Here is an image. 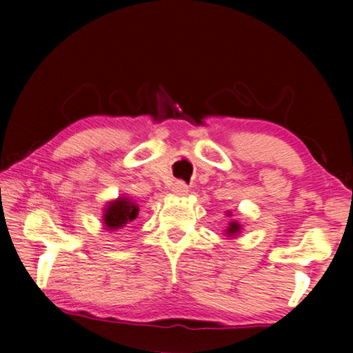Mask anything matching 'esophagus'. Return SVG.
Masks as SVG:
<instances>
[{
	"label": "esophagus",
	"mask_w": 353,
	"mask_h": 353,
	"mask_svg": "<svg viewBox=\"0 0 353 353\" xmlns=\"http://www.w3.org/2000/svg\"><path fill=\"white\" fill-rule=\"evenodd\" d=\"M171 192L174 193L176 196H185V194L188 193V185H187L185 182L177 181V182L172 183V190H171Z\"/></svg>",
	"instance_id": "1"
}]
</instances>
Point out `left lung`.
<instances>
[{
	"label": "left lung",
	"instance_id": "left-lung-1",
	"mask_svg": "<svg viewBox=\"0 0 353 353\" xmlns=\"http://www.w3.org/2000/svg\"><path fill=\"white\" fill-rule=\"evenodd\" d=\"M229 215H231V212H228V216ZM240 229H242V226H240L237 221H229V226L226 229V234H228L229 237H234V236H237V234L240 232Z\"/></svg>",
	"mask_w": 353,
	"mask_h": 353
}]
</instances>
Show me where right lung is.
I'll return each mask as SVG.
<instances>
[{
	"label": "right lung",
	"mask_w": 353,
	"mask_h": 353,
	"mask_svg": "<svg viewBox=\"0 0 353 353\" xmlns=\"http://www.w3.org/2000/svg\"><path fill=\"white\" fill-rule=\"evenodd\" d=\"M138 205L132 199L119 196L116 201H110L105 207L103 225L110 231L124 228L138 216Z\"/></svg>",
	"instance_id": "1"
}]
</instances>
